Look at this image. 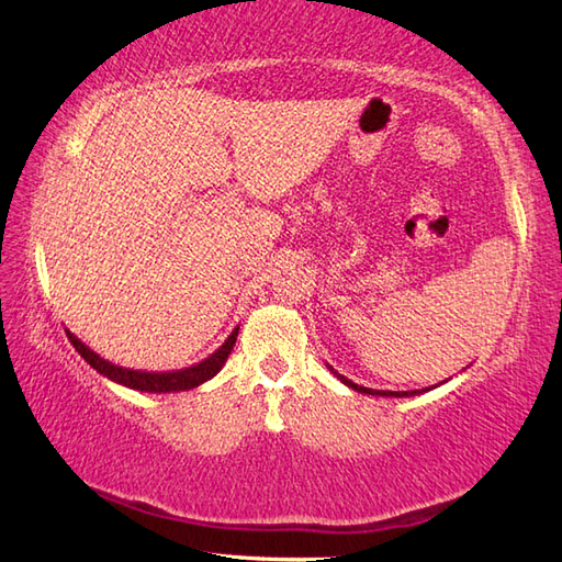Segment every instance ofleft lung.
Returning <instances> with one entry per match:
<instances>
[{
  "label": "left lung",
  "mask_w": 562,
  "mask_h": 562,
  "mask_svg": "<svg viewBox=\"0 0 562 562\" xmlns=\"http://www.w3.org/2000/svg\"><path fill=\"white\" fill-rule=\"evenodd\" d=\"M328 369H330V374H333V376H338L345 386H350V389L360 391V393H369V396H396V398H403V396H417V393H425V391H429V389H420V391H374V389H367V386L355 384V381H350L348 376L338 374L336 369H333L330 364H328Z\"/></svg>",
  "instance_id": "1"
}]
</instances>
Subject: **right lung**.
Segmentation results:
<instances>
[{"mask_svg": "<svg viewBox=\"0 0 562 562\" xmlns=\"http://www.w3.org/2000/svg\"><path fill=\"white\" fill-rule=\"evenodd\" d=\"M238 336V326L232 330V336L226 338L220 350H214L207 360H202L193 367H186V369H178V372H142V369H127V367H117L109 360H103L101 355L93 352L91 348H87L75 333L67 330V338L69 342L75 345L77 352L87 360L93 369H97L99 374L109 376L115 384H123L127 389H135V391H145V393H173V391H190L200 384H205L214 374L220 372L224 367L226 357L232 355L234 350V342Z\"/></svg>", "mask_w": 562, "mask_h": 562, "instance_id": "1", "label": "right lung"}]
</instances>
